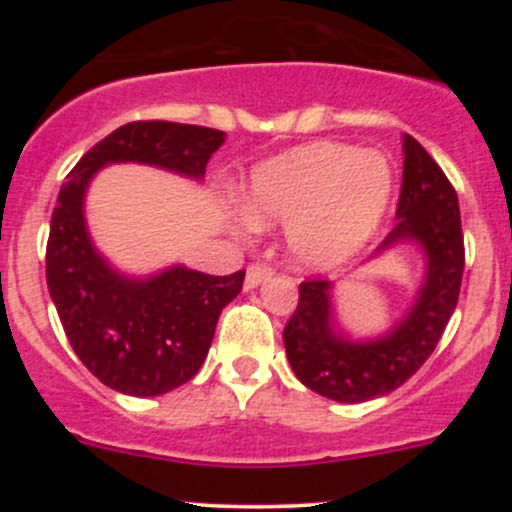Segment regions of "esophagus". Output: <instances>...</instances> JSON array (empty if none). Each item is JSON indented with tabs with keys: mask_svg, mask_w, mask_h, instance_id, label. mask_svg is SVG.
I'll return each mask as SVG.
<instances>
[{
	"mask_svg": "<svg viewBox=\"0 0 512 512\" xmlns=\"http://www.w3.org/2000/svg\"><path fill=\"white\" fill-rule=\"evenodd\" d=\"M269 274H272V267H267V264H260V262L250 264L248 274H245V291L257 289V286H260Z\"/></svg>",
	"mask_w": 512,
	"mask_h": 512,
	"instance_id": "esophagus-1",
	"label": "esophagus"
}]
</instances>
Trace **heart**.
<instances>
[{"label":"heart","instance_id":"b5f03b06","mask_svg":"<svg viewBox=\"0 0 512 512\" xmlns=\"http://www.w3.org/2000/svg\"><path fill=\"white\" fill-rule=\"evenodd\" d=\"M392 195L395 168L385 154L315 142L255 166L245 207L260 226L286 223V252L296 267L327 272L366 248Z\"/></svg>","mask_w":512,"mask_h":512}]
</instances>
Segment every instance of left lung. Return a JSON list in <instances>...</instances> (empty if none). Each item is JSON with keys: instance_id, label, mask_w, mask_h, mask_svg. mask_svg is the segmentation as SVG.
Listing matches in <instances>:
<instances>
[{"instance_id": "1", "label": "left lung", "mask_w": 512, "mask_h": 512, "mask_svg": "<svg viewBox=\"0 0 512 512\" xmlns=\"http://www.w3.org/2000/svg\"><path fill=\"white\" fill-rule=\"evenodd\" d=\"M404 170L395 228L373 257L402 243L424 250L426 274L409 313L390 332L354 342L334 320L332 281H303L298 308L284 327L289 363L305 387L356 404L397 390L426 363L455 313L464 272L457 192L414 137L404 134Z\"/></svg>"}]
</instances>
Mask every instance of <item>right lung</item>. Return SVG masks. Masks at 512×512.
Returning a JSON list of instances; mask_svg holds the SVG:
<instances>
[{
	"label": "right lung",
	"mask_w": 512,
	"mask_h": 512,
	"mask_svg": "<svg viewBox=\"0 0 512 512\" xmlns=\"http://www.w3.org/2000/svg\"><path fill=\"white\" fill-rule=\"evenodd\" d=\"M223 142L219 129L129 122L81 156L57 197L45 255L50 298L79 361L122 395H166L195 378L245 272L211 276L182 264L151 276L117 272L88 236V182L110 163H144L202 180Z\"/></svg>",
	"instance_id": "1"
}]
</instances>
